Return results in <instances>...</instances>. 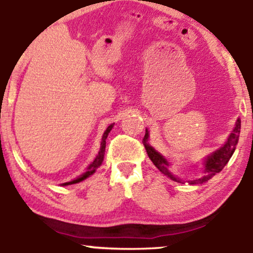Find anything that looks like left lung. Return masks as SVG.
Returning <instances> with one entry per match:
<instances>
[{"label": "left lung", "mask_w": 253, "mask_h": 253, "mask_svg": "<svg viewBox=\"0 0 253 253\" xmlns=\"http://www.w3.org/2000/svg\"><path fill=\"white\" fill-rule=\"evenodd\" d=\"M240 126H242V124H240V119H238L236 123V127H234L233 130H232V133L229 134L228 139L226 140V143L223 144L219 150H216L215 152L211 153V155L205 159V163H203V173H205V175H203L201 178L190 181L191 184H194V183L207 182L208 179H211V177L215 176L216 173H219L220 171L225 168V165L228 163V161L231 159L232 155H233L234 150H236L238 140H239ZM147 139H149V130L146 129V133H145V136H144V145H145V149H146L147 155H149L150 159L152 161V163L158 168L161 172H163L164 175L170 177L172 181L179 182L178 178H176V177L169 171L170 163L168 162V159L164 158L158 151L153 149V147L147 143Z\"/></svg>", "instance_id": "1"}]
</instances>
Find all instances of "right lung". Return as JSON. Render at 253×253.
Here are the masks:
<instances>
[{
    "instance_id": "right-lung-1",
    "label": "right lung",
    "mask_w": 253,
    "mask_h": 253,
    "mask_svg": "<svg viewBox=\"0 0 253 253\" xmlns=\"http://www.w3.org/2000/svg\"><path fill=\"white\" fill-rule=\"evenodd\" d=\"M113 126H114V124L109 125V126L107 127V129L104 130V133H103V135H102V140H101V146H100V151H98L97 156L95 157V159H94V161H92L91 163H90V164L88 165V168H86L85 172L82 173V175H81L80 177H77V178L72 179V181H70V182H66V183H64L63 185L75 184V183H80V182L84 181V179H85V178H88L89 176H91L92 173H94L95 171H96L97 168L100 167L101 164H102V162H103V157H104V151H106V139H107V136H108V134H109V132H110V130H112Z\"/></svg>"
}]
</instances>
